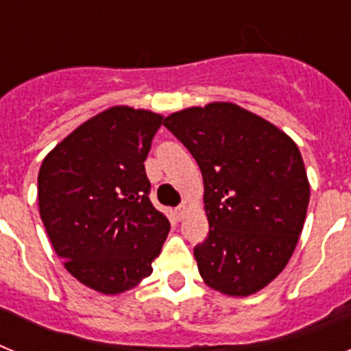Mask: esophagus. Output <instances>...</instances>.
I'll use <instances>...</instances> for the list:
<instances>
[{"instance_id": "esophagus-1", "label": "esophagus", "mask_w": 351, "mask_h": 351, "mask_svg": "<svg viewBox=\"0 0 351 351\" xmlns=\"http://www.w3.org/2000/svg\"><path fill=\"white\" fill-rule=\"evenodd\" d=\"M175 213H176V219H178V220L184 219V217H186V213H187V206H186V204H182V206H178Z\"/></svg>"}]
</instances>
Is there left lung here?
I'll use <instances>...</instances> for the list:
<instances>
[{
    "label": "left lung",
    "instance_id": "obj_1",
    "mask_svg": "<svg viewBox=\"0 0 351 351\" xmlns=\"http://www.w3.org/2000/svg\"><path fill=\"white\" fill-rule=\"evenodd\" d=\"M164 125L202 171L209 233L195 247L209 288L247 297L293 255L310 202L297 143L271 121L231 101L173 112Z\"/></svg>",
    "mask_w": 351,
    "mask_h": 351
}]
</instances>
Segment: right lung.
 Listing matches in <instances>:
<instances>
[{
	"instance_id": "1",
	"label": "right lung",
	"mask_w": 351,
	"mask_h": 351,
	"mask_svg": "<svg viewBox=\"0 0 351 351\" xmlns=\"http://www.w3.org/2000/svg\"><path fill=\"white\" fill-rule=\"evenodd\" d=\"M164 117L109 107L43 158L38 204L47 234L76 280L118 295L153 273L169 220L149 200L143 162Z\"/></svg>"
}]
</instances>
